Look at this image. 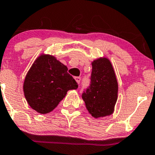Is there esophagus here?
I'll list each match as a JSON object with an SVG mask.
<instances>
[{
	"label": "esophagus",
	"instance_id": "1",
	"mask_svg": "<svg viewBox=\"0 0 155 155\" xmlns=\"http://www.w3.org/2000/svg\"><path fill=\"white\" fill-rule=\"evenodd\" d=\"M75 80H76V82L79 84V82H80V81H81V78L80 77H75Z\"/></svg>",
	"mask_w": 155,
	"mask_h": 155
}]
</instances>
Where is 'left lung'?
<instances>
[{
    "instance_id": "obj_1",
    "label": "left lung",
    "mask_w": 155,
    "mask_h": 155,
    "mask_svg": "<svg viewBox=\"0 0 155 155\" xmlns=\"http://www.w3.org/2000/svg\"><path fill=\"white\" fill-rule=\"evenodd\" d=\"M92 71L90 85L82 97L92 117H103L110 115L117 100L118 84L110 61L99 58L91 63Z\"/></svg>"
}]
</instances>
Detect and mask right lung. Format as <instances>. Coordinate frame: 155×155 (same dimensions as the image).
Here are the masks:
<instances>
[{"instance_id": "add662e5", "label": "right lung", "mask_w": 155, "mask_h": 155, "mask_svg": "<svg viewBox=\"0 0 155 155\" xmlns=\"http://www.w3.org/2000/svg\"><path fill=\"white\" fill-rule=\"evenodd\" d=\"M67 67L51 55H41L25 78L24 95L29 106L39 114L53 110L69 90L78 84L67 73Z\"/></svg>"}]
</instances>
